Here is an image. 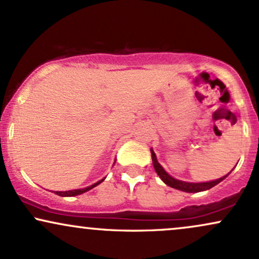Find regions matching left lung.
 Segmentation results:
<instances>
[{
	"label": "left lung",
	"instance_id": "obj_1",
	"mask_svg": "<svg viewBox=\"0 0 259 259\" xmlns=\"http://www.w3.org/2000/svg\"><path fill=\"white\" fill-rule=\"evenodd\" d=\"M151 154H152V162H153L154 170H156V173L158 174V177L160 178V179H162L163 183L167 184L168 186L173 187V189L180 190V191H184V192H201V191H206V190H209V189H212L213 186L218 185V184L221 183V181L224 180L225 178H227L228 175L231 173V171H230V173H228L227 175H224V177L219 178V179L212 180V181H206V183H187V181L175 179V178L171 177V175H169L167 171L164 170V168H163L162 165L159 164L158 160H157L156 153L153 152L152 148H151Z\"/></svg>",
	"mask_w": 259,
	"mask_h": 259
}]
</instances>
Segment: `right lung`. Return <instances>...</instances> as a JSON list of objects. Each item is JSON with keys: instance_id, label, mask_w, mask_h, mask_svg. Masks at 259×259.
Returning a JSON list of instances; mask_svg holds the SVG:
<instances>
[{"instance_id": "add662e5", "label": "right lung", "mask_w": 259, "mask_h": 259, "mask_svg": "<svg viewBox=\"0 0 259 259\" xmlns=\"http://www.w3.org/2000/svg\"><path fill=\"white\" fill-rule=\"evenodd\" d=\"M115 163V162H114ZM106 178H103L102 180H100V181H97V183H95V184H92V185H90V186H88V187H84V189H76V190H69V191H55V194L56 195H58V196H62V197H73V196H78V195H81V194H84V192H86V191H89V190H91V189H94L95 186H97L99 185V184H101L102 183L103 180H105Z\"/></svg>"}]
</instances>
